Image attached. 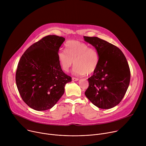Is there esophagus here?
Returning a JSON list of instances; mask_svg holds the SVG:
<instances>
[{
  "label": "esophagus",
  "instance_id": "esophagus-1",
  "mask_svg": "<svg viewBox=\"0 0 146 146\" xmlns=\"http://www.w3.org/2000/svg\"><path fill=\"white\" fill-rule=\"evenodd\" d=\"M72 80H73V81H78V78H75V77H72Z\"/></svg>",
  "mask_w": 146,
  "mask_h": 146
}]
</instances>
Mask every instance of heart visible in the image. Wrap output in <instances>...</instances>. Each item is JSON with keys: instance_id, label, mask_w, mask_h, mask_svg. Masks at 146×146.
Instances as JSON below:
<instances>
[{"instance_id": "b5f03b06", "label": "heart", "mask_w": 146, "mask_h": 146, "mask_svg": "<svg viewBox=\"0 0 146 146\" xmlns=\"http://www.w3.org/2000/svg\"><path fill=\"white\" fill-rule=\"evenodd\" d=\"M65 51L59 50L58 58L61 67L68 72L74 64L73 73L76 76L92 74L97 69L99 54L97 51L89 47L86 43L77 40H70L65 44Z\"/></svg>"}]
</instances>
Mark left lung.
Segmentation results:
<instances>
[{
	"label": "left lung",
	"mask_w": 146,
	"mask_h": 146,
	"mask_svg": "<svg viewBox=\"0 0 146 146\" xmlns=\"http://www.w3.org/2000/svg\"><path fill=\"white\" fill-rule=\"evenodd\" d=\"M99 59L96 70L88 78L85 95L96 107L109 109L119 103L129 85L131 72L127 59L117 47L97 37L84 36Z\"/></svg>",
	"instance_id": "obj_1"
}]
</instances>
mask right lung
Here are the masks:
<instances>
[{"label": "right lung", "instance_id": "add662e5", "mask_svg": "<svg viewBox=\"0 0 146 146\" xmlns=\"http://www.w3.org/2000/svg\"><path fill=\"white\" fill-rule=\"evenodd\" d=\"M65 38L48 35L31 46L21 58L15 81L19 93L31 108H52L65 92L72 77L62 71L58 52Z\"/></svg>", "mask_w": 146, "mask_h": 146}]
</instances>
